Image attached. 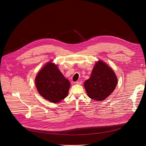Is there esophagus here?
I'll return each mask as SVG.
<instances>
[{"label":"esophagus","mask_w":146,"mask_h":146,"mask_svg":"<svg viewBox=\"0 0 146 146\" xmlns=\"http://www.w3.org/2000/svg\"><path fill=\"white\" fill-rule=\"evenodd\" d=\"M81 83H82V81H77L76 82V84H78V85L81 84Z\"/></svg>","instance_id":"obj_1"}]
</instances>
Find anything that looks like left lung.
Returning <instances> with one entry per match:
<instances>
[{
	"label": "left lung",
	"mask_w": 146,
	"mask_h": 146,
	"mask_svg": "<svg viewBox=\"0 0 146 146\" xmlns=\"http://www.w3.org/2000/svg\"><path fill=\"white\" fill-rule=\"evenodd\" d=\"M117 78L113 70L105 62L99 60L92 72L91 77L84 82L88 96L95 100H103L115 90Z\"/></svg>",
	"instance_id": "left-lung-1"
}]
</instances>
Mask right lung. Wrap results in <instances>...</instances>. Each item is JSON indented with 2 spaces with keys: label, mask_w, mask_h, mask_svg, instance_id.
Wrapping results in <instances>:
<instances>
[{
  "label": "right lung",
  "mask_w": 146,
  "mask_h": 146,
  "mask_svg": "<svg viewBox=\"0 0 146 146\" xmlns=\"http://www.w3.org/2000/svg\"><path fill=\"white\" fill-rule=\"evenodd\" d=\"M35 84L41 96L57 103L68 96L70 83L55 64L49 62L38 73Z\"/></svg>",
  "instance_id": "add662e5"
}]
</instances>
